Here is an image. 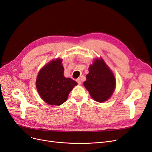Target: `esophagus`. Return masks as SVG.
Listing matches in <instances>:
<instances>
[{"instance_id":"esophagus-1","label":"esophagus","mask_w":152,"mask_h":152,"mask_svg":"<svg viewBox=\"0 0 152 152\" xmlns=\"http://www.w3.org/2000/svg\"><path fill=\"white\" fill-rule=\"evenodd\" d=\"M76 81L77 82V83L79 84V85H80V84H81V82H81V80H80V79H79H79H77L76 80Z\"/></svg>"}]
</instances>
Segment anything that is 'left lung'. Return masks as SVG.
Instances as JSON below:
<instances>
[{"label":"left lung","mask_w":152,"mask_h":152,"mask_svg":"<svg viewBox=\"0 0 152 152\" xmlns=\"http://www.w3.org/2000/svg\"><path fill=\"white\" fill-rule=\"evenodd\" d=\"M86 89L96 102L108 100L115 89L116 80L113 72L102 58H96L89 67V73L84 82Z\"/></svg>","instance_id":"left-lung-1"}]
</instances>
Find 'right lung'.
Instances as JSON below:
<instances>
[{
	"mask_svg": "<svg viewBox=\"0 0 152 152\" xmlns=\"http://www.w3.org/2000/svg\"><path fill=\"white\" fill-rule=\"evenodd\" d=\"M62 60L57 58L50 61L39 71L36 79L38 93L49 105H61L65 103L69 93L77 83L70 78L64 77Z\"/></svg>",
	"mask_w": 152,
	"mask_h": 152,
	"instance_id": "obj_1",
	"label": "right lung"
}]
</instances>
